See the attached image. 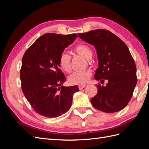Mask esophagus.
Listing matches in <instances>:
<instances>
[{
	"instance_id": "esophagus-1",
	"label": "esophagus",
	"mask_w": 149,
	"mask_h": 149,
	"mask_svg": "<svg viewBox=\"0 0 149 149\" xmlns=\"http://www.w3.org/2000/svg\"><path fill=\"white\" fill-rule=\"evenodd\" d=\"M85 87H86L85 85H80V86H78V88H79V89L81 90V89L84 88Z\"/></svg>"
}]
</instances>
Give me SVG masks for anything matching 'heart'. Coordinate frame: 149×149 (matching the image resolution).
I'll list each match as a JSON object with an SVG mask.
<instances>
[{"label":"heart","mask_w":149,"mask_h":149,"mask_svg":"<svg viewBox=\"0 0 149 149\" xmlns=\"http://www.w3.org/2000/svg\"><path fill=\"white\" fill-rule=\"evenodd\" d=\"M74 52L78 55L90 60L93 56V50L88 45L85 43L79 44L74 48ZM90 63V61L89 60ZM58 65L60 68L66 73H70L71 70V57L67 53H63L58 59ZM92 72L90 70L83 71H76L68 77V81L71 84L83 85L86 84L91 78Z\"/></svg>","instance_id":"1"}]
</instances>
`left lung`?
<instances>
[{"mask_svg": "<svg viewBox=\"0 0 149 149\" xmlns=\"http://www.w3.org/2000/svg\"><path fill=\"white\" fill-rule=\"evenodd\" d=\"M79 37L93 45L97 50L98 68L94 78L105 87L97 84V93L91 100L96 109L107 113L118 112L128 104L137 84L136 66L125 43L105 29L78 33Z\"/></svg>", "mask_w": 149, "mask_h": 149, "instance_id": "left-lung-1", "label": "left lung"}]
</instances>
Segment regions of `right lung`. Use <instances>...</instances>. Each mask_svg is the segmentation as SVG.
<instances>
[{
  "mask_svg": "<svg viewBox=\"0 0 149 149\" xmlns=\"http://www.w3.org/2000/svg\"><path fill=\"white\" fill-rule=\"evenodd\" d=\"M77 34L47 33L26 50L20 71L22 92L33 110L47 118H57L68 111L78 86L63 87L66 77L58 65L65 48Z\"/></svg>",
  "mask_w": 149,
  "mask_h": 149,
  "instance_id": "right-lung-1",
  "label": "right lung"
}]
</instances>
